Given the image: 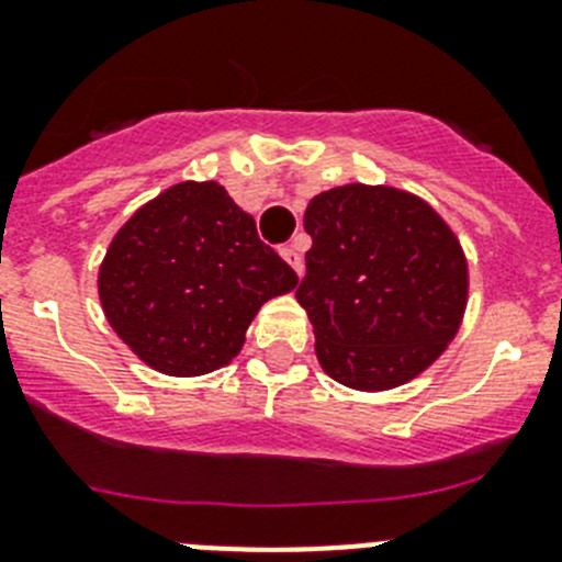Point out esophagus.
Here are the masks:
<instances>
[{
    "label": "esophagus",
    "instance_id": "1",
    "mask_svg": "<svg viewBox=\"0 0 562 562\" xmlns=\"http://www.w3.org/2000/svg\"><path fill=\"white\" fill-rule=\"evenodd\" d=\"M280 255H282V260H285L288 266H291V269L302 277V269H305V266H302L300 251L293 249V246H285V249H280Z\"/></svg>",
    "mask_w": 562,
    "mask_h": 562
}]
</instances>
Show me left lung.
Listing matches in <instances>:
<instances>
[{
  "instance_id": "obj_1",
  "label": "left lung",
  "mask_w": 562,
  "mask_h": 562,
  "mask_svg": "<svg viewBox=\"0 0 562 562\" xmlns=\"http://www.w3.org/2000/svg\"><path fill=\"white\" fill-rule=\"evenodd\" d=\"M296 300L333 381L383 392L445 352L468 305V260L439 212L406 190L344 184L311 199Z\"/></svg>"
}]
</instances>
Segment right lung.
Returning a JSON list of instances; mask_svg holds the SVG:
<instances>
[{
    "instance_id": "obj_1",
    "label": "right lung",
    "mask_w": 562,
    "mask_h": 562,
    "mask_svg": "<svg viewBox=\"0 0 562 562\" xmlns=\"http://www.w3.org/2000/svg\"><path fill=\"white\" fill-rule=\"evenodd\" d=\"M296 282L218 181H181L114 235L98 293L134 356L165 375L193 378L226 367L257 311Z\"/></svg>"
}]
</instances>
